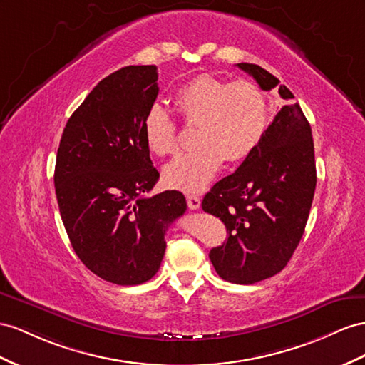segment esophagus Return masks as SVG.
<instances>
[{
	"instance_id": "esophagus-1",
	"label": "esophagus",
	"mask_w": 365,
	"mask_h": 365,
	"mask_svg": "<svg viewBox=\"0 0 365 365\" xmlns=\"http://www.w3.org/2000/svg\"><path fill=\"white\" fill-rule=\"evenodd\" d=\"M186 203H188L190 210H199L200 208V197H197L195 194H188L186 195Z\"/></svg>"
}]
</instances>
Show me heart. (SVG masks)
<instances>
[{
    "label": "heart",
    "mask_w": 365,
    "mask_h": 365,
    "mask_svg": "<svg viewBox=\"0 0 365 365\" xmlns=\"http://www.w3.org/2000/svg\"><path fill=\"white\" fill-rule=\"evenodd\" d=\"M174 101L185 123L197 125L194 138L199 146L165 166L163 180L171 188L202 191L225 158L244 160L256 151L267 133V96L250 80L228 83L203 73L177 91ZM142 130L153 154L165 157L179 149L177 126L162 106L149 108Z\"/></svg>",
    "instance_id": "obj_1"
}]
</instances>
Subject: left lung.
<instances>
[{
  "mask_svg": "<svg viewBox=\"0 0 365 365\" xmlns=\"http://www.w3.org/2000/svg\"><path fill=\"white\" fill-rule=\"evenodd\" d=\"M260 89L279 80L257 64L239 63ZM284 100L294 98L279 86ZM316 188L312 128L301 106L285 105L267 128L262 142L236 173L223 177L205 195L202 210L227 227V242L210 251L217 274L250 285L277 274L302 239Z\"/></svg>",
  "mask_w": 365,
  "mask_h": 365,
  "instance_id": "left-lung-1",
  "label": "left lung"
}]
</instances>
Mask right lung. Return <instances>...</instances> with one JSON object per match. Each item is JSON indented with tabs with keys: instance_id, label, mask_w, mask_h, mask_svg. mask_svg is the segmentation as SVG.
Instances as JSON below:
<instances>
[{
	"instance_id": "1",
	"label": "right lung",
	"mask_w": 365,
	"mask_h": 365,
	"mask_svg": "<svg viewBox=\"0 0 365 365\" xmlns=\"http://www.w3.org/2000/svg\"><path fill=\"white\" fill-rule=\"evenodd\" d=\"M155 66H126L103 78L68 120L55 163V192L73 251L93 274L138 285L160 268L168 227L185 195L157 183L142 123L158 93Z\"/></svg>"
}]
</instances>
